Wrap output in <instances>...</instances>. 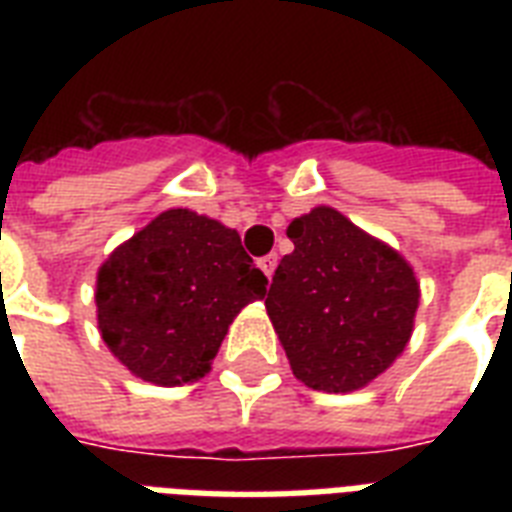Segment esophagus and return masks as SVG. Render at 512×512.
I'll use <instances>...</instances> for the list:
<instances>
[{
  "mask_svg": "<svg viewBox=\"0 0 512 512\" xmlns=\"http://www.w3.org/2000/svg\"><path fill=\"white\" fill-rule=\"evenodd\" d=\"M257 265H260V271H263L265 276L271 279L273 271H276V265H279V257H276V255H265V257H260V260H257Z\"/></svg>",
  "mask_w": 512,
  "mask_h": 512,
  "instance_id": "esophagus-1",
  "label": "esophagus"
}]
</instances>
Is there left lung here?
I'll use <instances>...</instances> for the list:
<instances>
[{"label": "left lung", "mask_w": 512, "mask_h": 512, "mask_svg": "<svg viewBox=\"0 0 512 512\" xmlns=\"http://www.w3.org/2000/svg\"><path fill=\"white\" fill-rule=\"evenodd\" d=\"M265 308L300 382L350 393L388 369L412 337L420 284L412 265L332 207L287 228Z\"/></svg>", "instance_id": "1"}]
</instances>
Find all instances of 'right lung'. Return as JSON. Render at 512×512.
<instances>
[{"label": "right lung", "instance_id": "obj_1", "mask_svg": "<svg viewBox=\"0 0 512 512\" xmlns=\"http://www.w3.org/2000/svg\"><path fill=\"white\" fill-rule=\"evenodd\" d=\"M265 284L233 228L167 209L100 265V337L140 380L196 382L241 308L265 297Z\"/></svg>", "mask_w": 512, "mask_h": 512}]
</instances>
